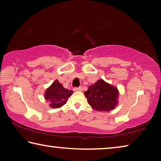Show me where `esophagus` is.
Segmentation results:
<instances>
[{
	"instance_id": "1",
	"label": "esophagus",
	"mask_w": 161,
	"mask_h": 161,
	"mask_svg": "<svg viewBox=\"0 0 161 161\" xmlns=\"http://www.w3.org/2000/svg\"><path fill=\"white\" fill-rule=\"evenodd\" d=\"M74 91L75 92H81L82 91V89H81V87H75V88H74Z\"/></svg>"
}]
</instances>
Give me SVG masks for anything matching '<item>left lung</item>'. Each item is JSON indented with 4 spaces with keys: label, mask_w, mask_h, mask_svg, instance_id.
<instances>
[{
    "label": "left lung",
    "mask_w": 161,
    "mask_h": 161,
    "mask_svg": "<svg viewBox=\"0 0 161 161\" xmlns=\"http://www.w3.org/2000/svg\"><path fill=\"white\" fill-rule=\"evenodd\" d=\"M84 94L87 102L96 111H110L118 104V89L103 80L89 86Z\"/></svg>",
    "instance_id": "left-lung-1"
}]
</instances>
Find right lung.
I'll list each match as a JSON object with an SVG mask.
<instances>
[{"instance_id": "add662e5", "label": "right lung", "mask_w": 161, "mask_h": 161, "mask_svg": "<svg viewBox=\"0 0 161 161\" xmlns=\"http://www.w3.org/2000/svg\"><path fill=\"white\" fill-rule=\"evenodd\" d=\"M72 94V90L64 88L62 84L57 80L46 89L44 96L51 108H58L64 105L68 98Z\"/></svg>"}]
</instances>
